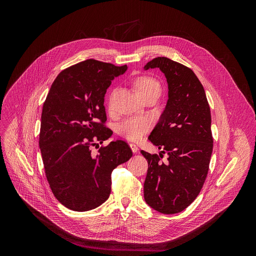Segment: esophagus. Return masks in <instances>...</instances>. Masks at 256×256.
<instances>
[{
	"label": "esophagus",
	"instance_id": "esophagus-1",
	"mask_svg": "<svg viewBox=\"0 0 256 256\" xmlns=\"http://www.w3.org/2000/svg\"><path fill=\"white\" fill-rule=\"evenodd\" d=\"M130 147L132 153H136L138 150V147H136V144H130Z\"/></svg>",
	"mask_w": 256,
	"mask_h": 256
}]
</instances>
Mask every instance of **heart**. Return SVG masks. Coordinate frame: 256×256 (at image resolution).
Returning a JSON list of instances; mask_svg holds the SVG:
<instances>
[{"label": "heart", "mask_w": 256, "mask_h": 256, "mask_svg": "<svg viewBox=\"0 0 256 256\" xmlns=\"http://www.w3.org/2000/svg\"><path fill=\"white\" fill-rule=\"evenodd\" d=\"M134 88L138 95L149 92L160 94V83L153 77L140 76L134 80ZM152 128V122L148 118H130L122 122L118 126V132L124 138L136 142L140 140Z\"/></svg>", "instance_id": "b5f03b06"}]
</instances>
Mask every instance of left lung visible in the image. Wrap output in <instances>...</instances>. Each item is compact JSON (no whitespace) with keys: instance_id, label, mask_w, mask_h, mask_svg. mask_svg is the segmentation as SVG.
<instances>
[{"instance_id":"left-lung-1","label":"left lung","mask_w":256,"mask_h":256,"mask_svg":"<svg viewBox=\"0 0 256 256\" xmlns=\"http://www.w3.org/2000/svg\"><path fill=\"white\" fill-rule=\"evenodd\" d=\"M159 68L168 84V100L159 122L149 136L161 153L140 151L148 161L144 198L162 214L186 210L200 192L212 152L210 110L204 89L192 68L165 56L144 66ZM168 155L160 161L162 153Z\"/></svg>"}]
</instances>
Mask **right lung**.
<instances>
[{"label":"right lung","mask_w":256,"mask_h":256,"mask_svg":"<svg viewBox=\"0 0 256 256\" xmlns=\"http://www.w3.org/2000/svg\"><path fill=\"white\" fill-rule=\"evenodd\" d=\"M126 70L92 58L76 64L60 72L44 103L40 148L46 179L56 200L72 210L102 204L112 192V170L132 156L120 140L92 153L112 134L104 126V96Z\"/></svg>","instance_id":"right-lung-1"}]
</instances>
